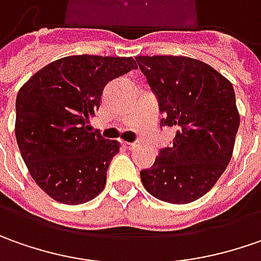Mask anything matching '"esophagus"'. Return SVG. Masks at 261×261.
Instances as JSON below:
<instances>
[{
	"instance_id": "34e87169",
	"label": "esophagus",
	"mask_w": 261,
	"mask_h": 261,
	"mask_svg": "<svg viewBox=\"0 0 261 261\" xmlns=\"http://www.w3.org/2000/svg\"><path fill=\"white\" fill-rule=\"evenodd\" d=\"M122 146L125 148H128V150H134V148L137 147V143H122Z\"/></svg>"
}]
</instances>
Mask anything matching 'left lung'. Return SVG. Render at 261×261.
<instances>
[{"label": "left lung", "instance_id": "obj_1", "mask_svg": "<svg viewBox=\"0 0 261 261\" xmlns=\"http://www.w3.org/2000/svg\"><path fill=\"white\" fill-rule=\"evenodd\" d=\"M140 70L163 114L160 125L176 127L169 147L140 172L150 195L189 203L211 189L228 166L238 125L234 88L201 60L185 56H137Z\"/></svg>", "mask_w": 261, "mask_h": 261}]
</instances>
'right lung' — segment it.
Returning a JSON list of instances; mask_svg holds the SVG:
<instances>
[{
  "label": "right lung",
  "instance_id": "add662e5",
  "mask_svg": "<svg viewBox=\"0 0 261 261\" xmlns=\"http://www.w3.org/2000/svg\"><path fill=\"white\" fill-rule=\"evenodd\" d=\"M137 65L133 58L79 55L49 63L18 91L15 139L34 182L55 201L85 203L102 192L120 143L89 133L103 88Z\"/></svg>",
  "mask_w": 261,
  "mask_h": 261
}]
</instances>
